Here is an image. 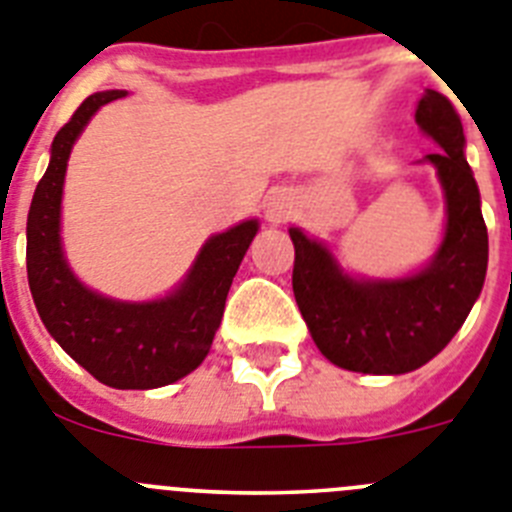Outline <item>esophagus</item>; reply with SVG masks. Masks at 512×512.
Returning <instances> with one entry per match:
<instances>
[{
    "label": "esophagus",
    "instance_id": "obj_1",
    "mask_svg": "<svg viewBox=\"0 0 512 512\" xmlns=\"http://www.w3.org/2000/svg\"><path fill=\"white\" fill-rule=\"evenodd\" d=\"M290 211H293V199H290L288 193L278 191V193H273L270 199H267L265 216H267V222L273 224V227H278V224L288 222Z\"/></svg>",
    "mask_w": 512,
    "mask_h": 512
}]
</instances>
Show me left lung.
Returning a JSON list of instances; mask_svg holds the SVG:
<instances>
[{
  "mask_svg": "<svg viewBox=\"0 0 512 512\" xmlns=\"http://www.w3.org/2000/svg\"><path fill=\"white\" fill-rule=\"evenodd\" d=\"M416 122L441 145L426 155L446 196V232L434 260L400 280H357L301 229H288L296 262L293 293L313 342L336 367L365 375H403L434 359L480 298L487 273V227L480 191L464 158L457 109L426 89Z\"/></svg>",
  "mask_w": 512,
  "mask_h": 512,
  "instance_id": "8db88e82",
  "label": "left lung"
}]
</instances>
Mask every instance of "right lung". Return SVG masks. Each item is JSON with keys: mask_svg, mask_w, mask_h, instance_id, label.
Returning a JSON list of instances; mask_svg holds the SVG:
<instances>
[{"mask_svg": "<svg viewBox=\"0 0 512 512\" xmlns=\"http://www.w3.org/2000/svg\"><path fill=\"white\" fill-rule=\"evenodd\" d=\"M122 96L124 91L91 94L55 135L27 214V280L45 329L78 365L109 388L150 390L181 380L204 362L257 222L214 234L186 280L160 301H112L78 283L61 247L68 155L89 119Z\"/></svg>", "mask_w": 512, "mask_h": 512, "instance_id": "obj_1", "label": "right lung"}]
</instances>
